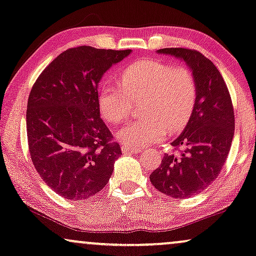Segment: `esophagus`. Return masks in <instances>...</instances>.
<instances>
[{"instance_id": "34e87169", "label": "esophagus", "mask_w": 256, "mask_h": 256, "mask_svg": "<svg viewBox=\"0 0 256 256\" xmlns=\"http://www.w3.org/2000/svg\"><path fill=\"white\" fill-rule=\"evenodd\" d=\"M122 151L124 153H132V154H136V153L142 151V148H136V146L124 144L122 145Z\"/></svg>"}]
</instances>
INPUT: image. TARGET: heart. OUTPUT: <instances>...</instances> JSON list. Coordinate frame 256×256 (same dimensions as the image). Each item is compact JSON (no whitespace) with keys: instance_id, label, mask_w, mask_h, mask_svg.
I'll return each instance as SVG.
<instances>
[{"instance_id":"obj_1","label":"heart","mask_w":256,"mask_h":256,"mask_svg":"<svg viewBox=\"0 0 256 256\" xmlns=\"http://www.w3.org/2000/svg\"><path fill=\"white\" fill-rule=\"evenodd\" d=\"M120 83H105L100 91L103 117L119 124L130 117L132 102L142 100V119L119 131V138L132 146H144L164 139L190 120L196 103L198 88L192 71L159 60H140L122 70Z\"/></svg>"}]
</instances>
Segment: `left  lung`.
Returning a JSON list of instances; mask_svg holds the SVG:
<instances>
[{"label":"left lung","mask_w":256,"mask_h":256,"mask_svg":"<svg viewBox=\"0 0 256 256\" xmlns=\"http://www.w3.org/2000/svg\"><path fill=\"white\" fill-rule=\"evenodd\" d=\"M159 54L180 57L196 77V108L185 130L172 142V154L150 176L151 184L172 198L202 192L220 174L234 137V108L228 88L212 60L198 50L164 48Z\"/></svg>","instance_id":"obj_1"}]
</instances>
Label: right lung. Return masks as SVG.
<instances>
[{
  "mask_svg": "<svg viewBox=\"0 0 256 256\" xmlns=\"http://www.w3.org/2000/svg\"><path fill=\"white\" fill-rule=\"evenodd\" d=\"M130 52L71 48L32 85L26 108L32 162L43 182L68 200L86 199L103 190L122 154L100 118L98 83Z\"/></svg>",
  "mask_w": 256,
  "mask_h": 256,
  "instance_id": "add662e5",
  "label": "right lung"
}]
</instances>
